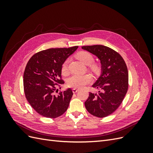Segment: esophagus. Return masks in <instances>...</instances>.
I'll use <instances>...</instances> for the list:
<instances>
[{
	"mask_svg": "<svg viewBox=\"0 0 153 153\" xmlns=\"http://www.w3.org/2000/svg\"><path fill=\"white\" fill-rule=\"evenodd\" d=\"M78 91V89H76V88H73V93H76Z\"/></svg>",
	"mask_w": 153,
	"mask_h": 153,
	"instance_id": "34e87169",
	"label": "esophagus"
}]
</instances>
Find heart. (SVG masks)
Masks as SVG:
<instances>
[{"label":"heart","instance_id":"obj_1","mask_svg":"<svg viewBox=\"0 0 153 153\" xmlns=\"http://www.w3.org/2000/svg\"><path fill=\"white\" fill-rule=\"evenodd\" d=\"M76 57L85 64H91L94 60V57L90 52L87 51H80L76 55ZM69 59H66L62 64L61 71L64 75L68 73ZM90 68L92 70L96 71L98 69V66L96 64H92L90 65ZM92 80V77L89 75H73L69 77L67 80V85L70 87L80 88L84 86L89 83Z\"/></svg>","mask_w":153,"mask_h":153}]
</instances>
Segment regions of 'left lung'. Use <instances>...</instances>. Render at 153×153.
<instances>
[{"label":"left lung","mask_w":153,"mask_h":153,"mask_svg":"<svg viewBox=\"0 0 153 153\" xmlns=\"http://www.w3.org/2000/svg\"><path fill=\"white\" fill-rule=\"evenodd\" d=\"M82 48L96 55L101 64L100 76L92 87L100 89L90 92L85 102L87 110L98 117L112 114L121 104L128 89V71L123 58L117 52L103 45L84 46Z\"/></svg>","instance_id":"left-lung-1"}]
</instances>
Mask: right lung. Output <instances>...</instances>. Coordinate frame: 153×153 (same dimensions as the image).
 I'll list each match as a JSON object with an SVG mask.
<instances>
[{
  "instance_id": "1",
  "label": "right lung",
  "mask_w": 153,
  "mask_h": 153,
  "mask_svg": "<svg viewBox=\"0 0 153 153\" xmlns=\"http://www.w3.org/2000/svg\"><path fill=\"white\" fill-rule=\"evenodd\" d=\"M78 46L70 48H50L32 55L24 73L25 97L30 106L39 114L47 118H56L67 110L72 98L69 88L54 94L61 79V66L64 61L75 52Z\"/></svg>"
}]
</instances>
